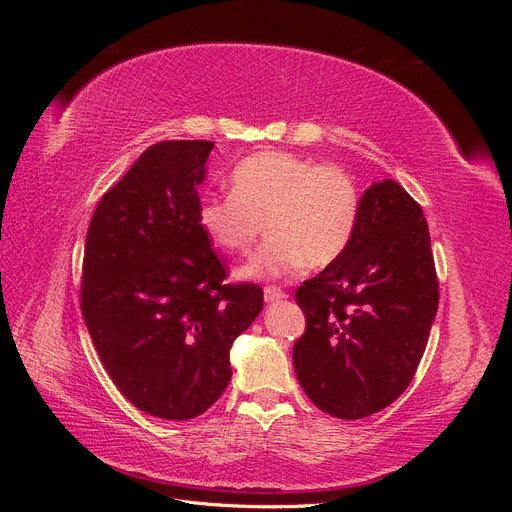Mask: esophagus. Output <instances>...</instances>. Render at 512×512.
Returning a JSON list of instances; mask_svg holds the SVG:
<instances>
[{
	"label": "esophagus",
	"mask_w": 512,
	"mask_h": 512,
	"mask_svg": "<svg viewBox=\"0 0 512 512\" xmlns=\"http://www.w3.org/2000/svg\"><path fill=\"white\" fill-rule=\"evenodd\" d=\"M288 294H286V290H282V288H277V286H267L265 288V299H267V303H275V301H282V299H286Z\"/></svg>",
	"instance_id": "34e87169"
}]
</instances>
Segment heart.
<instances>
[{
	"instance_id": "heart-1",
	"label": "heart",
	"mask_w": 512,
	"mask_h": 512,
	"mask_svg": "<svg viewBox=\"0 0 512 512\" xmlns=\"http://www.w3.org/2000/svg\"><path fill=\"white\" fill-rule=\"evenodd\" d=\"M228 194L207 198L198 222L207 237L232 254L260 252L243 267L247 277H275L329 267L346 252L361 211V190L344 166L286 151H262L239 162Z\"/></svg>"
}]
</instances>
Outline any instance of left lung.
Wrapping results in <instances>:
<instances>
[{
	"instance_id": "left-lung-1",
	"label": "left lung",
	"mask_w": 512,
	"mask_h": 512,
	"mask_svg": "<svg viewBox=\"0 0 512 512\" xmlns=\"http://www.w3.org/2000/svg\"><path fill=\"white\" fill-rule=\"evenodd\" d=\"M294 299L307 320L292 348L305 395L346 421L391 406L416 374L440 301L421 205L397 181L371 185L346 252Z\"/></svg>"
}]
</instances>
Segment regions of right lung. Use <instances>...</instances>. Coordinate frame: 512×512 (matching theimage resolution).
I'll list each match as a JSON object with an SVG mask.
<instances>
[{
	"mask_svg": "<svg viewBox=\"0 0 512 512\" xmlns=\"http://www.w3.org/2000/svg\"><path fill=\"white\" fill-rule=\"evenodd\" d=\"M213 145H151L104 192L87 228L79 301L91 342L126 399L166 421L220 399L230 346L265 303L258 284H226L198 222Z\"/></svg>",
	"mask_w": 512,
	"mask_h": 512,
	"instance_id": "add662e5",
	"label": "right lung"
}]
</instances>
